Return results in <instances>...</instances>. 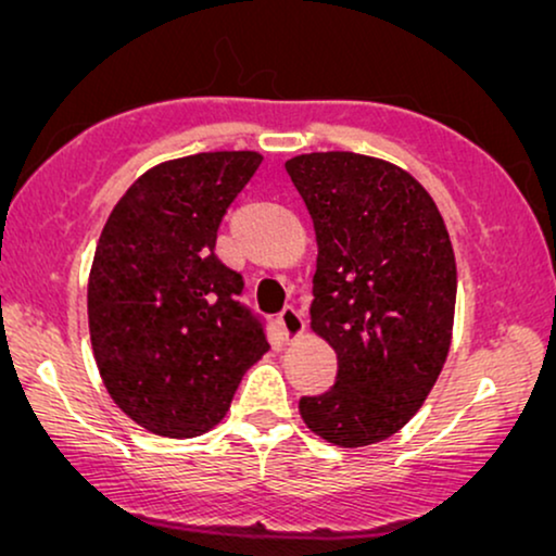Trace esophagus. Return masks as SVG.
<instances>
[{"mask_svg": "<svg viewBox=\"0 0 556 556\" xmlns=\"http://www.w3.org/2000/svg\"><path fill=\"white\" fill-rule=\"evenodd\" d=\"M278 324H280V329H283L286 339H299L301 333L306 331V321H303V314L293 306H286L283 311H280Z\"/></svg>", "mask_w": 556, "mask_h": 556, "instance_id": "34e87169", "label": "esophagus"}]
</instances>
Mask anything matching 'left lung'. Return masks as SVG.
<instances>
[{"instance_id":"left-lung-1","label":"left lung","mask_w":556,"mask_h":556,"mask_svg":"<svg viewBox=\"0 0 556 556\" xmlns=\"http://www.w3.org/2000/svg\"><path fill=\"white\" fill-rule=\"evenodd\" d=\"M316 230L311 329L337 352V384L301 397L303 422L339 447L405 428L447 359L458 273L451 235L413 174L354 151L286 162Z\"/></svg>"}]
</instances>
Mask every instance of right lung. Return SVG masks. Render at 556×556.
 Returning <instances> with one entry per match:
<instances>
[{"instance_id": "obj_1", "label": "right lung", "mask_w": 556, "mask_h": 556, "mask_svg": "<svg viewBox=\"0 0 556 556\" xmlns=\"http://www.w3.org/2000/svg\"><path fill=\"white\" fill-rule=\"evenodd\" d=\"M261 162L257 151H204L156 164L98 240L88 278L98 371L113 402L156 435L215 428L270 349L238 299L242 276L215 255L219 223Z\"/></svg>"}]
</instances>
